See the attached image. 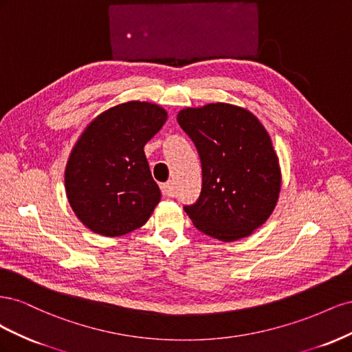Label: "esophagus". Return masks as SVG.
<instances>
[{"label": "esophagus", "instance_id": "34e87169", "mask_svg": "<svg viewBox=\"0 0 352 352\" xmlns=\"http://www.w3.org/2000/svg\"><path fill=\"white\" fill-rule=\"evenodd\" d=\"M160 189H162V194L164 197H173L175 190H173V184L172 182H166L160 185Z\"/></svg>", "mask_w": 352, "mask_h": 352}]
</instances>
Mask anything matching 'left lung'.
<instances>
[{"mask_svg":"<svg viewBox=\"0 0 352 352\" xmlns=\"http://www.w3.org/2000/svg\"><path fill=\"white\" fill-rule=\"evenodd\" d=\"M177 123L201 160L198 199L184 206L198 230L230 242L248 236L278 202L280 170L272 140L257 117L230 104L185 109Z\"/></svg>","mask_w":352,"mask_h":352,"instance_id":"1","label":"left lung"}]
</instances>
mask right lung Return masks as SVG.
Wrapping results in <instances>:
<instances>
[{
    "label": "right lung",
    "mask_w": 352,
    "mask_h": 352,
    "mask_svg": "<svg viewBox=\"0 0 352 352\" xmlns=\"http://www.w3.org/2000/svg\"><path fill=\"white\" fill-rule=\"evenodd\" d=\"M167 113L131 101L101 113L74 145L66 166V192L74 214L104 236H120L145 225L160 189L144 153Z\"/></svg>",
    "instance_id": "1"
}]
</instances>
